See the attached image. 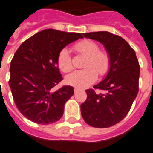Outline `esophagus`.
Returning a JSON list of instances; mask_svg holds the SVG:
<instances>
[{"label":"esophagus","instance_id":"34e87169","mask_svg":"<svg viewBox=\"0 0 153 153\" xmlns=\"http://www.w3.org/2000/svg\"><path fill=\"white\" fill-rule=\"evenodd\" d=\"M74 93H76V92H78V91H80V89H79V88H74Z\"/></svg>","mask_w":153,"mask_h":153}]
</instances>
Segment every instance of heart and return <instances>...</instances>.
<instances>
[{"label":"heart","mask_w":153,"mask_h":153,"mask_svg":"<svg viewBox=\"0 0 153 153\" xmlns=\"http://www.w3.org/2000/svg\"><path fill=\"white\" fill-rule=\"evenodd\" d=\"M76 53L87 56L83 70L74 71L65 77L68 84L78 88L88 87L97 80V74L103 76L108 73L110 67V59L105 51L99 50V46L91 40H82L74 45ZM58 66L63 72H69L73 67L70 51L63 48L57 57Z\"/></svg>","instance_id":"heart-1"}]
</instances>
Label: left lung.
<instances>
[{"label":"left lung","mask_w":153,"mask_h":153,"mask_svg":"<svg viewBox=\"0 0 153 153\" xmlns=\"http://www.w3.org/2000/svg\"><path fill=\"white\" fill-rule=\"evenodd\" d=\"M82 35L105 46L110 59V67L105 79L93 87L106 91V93H96L93 89L86 90L88 97L81 105L82 117L93 127H110L126 116L136 97L140 64L134 49L121 36L108 31Z\"/></svg>","instance_id":"obj_1"}]
</instances>
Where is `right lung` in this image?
<instances>
[{
	"label": "right lung",
	"mask_w": 153,
	"mask_h": 153,
	"mask_svg": "<svg viewBox=\"0 0 153 153\" xmlns=\"http://www.w3.org/2000/svg\"><path fill=\"white\" fill-rule=\"evenodd\" d=\"M80 38V33L46 29L25 40L13 55L9 84L18 109L31 122L47 125L62 117L74 88L54 89L63 79L57 57L66 45Z\"/></svg>",
	"instance_id": "1"
}]
</instances>
